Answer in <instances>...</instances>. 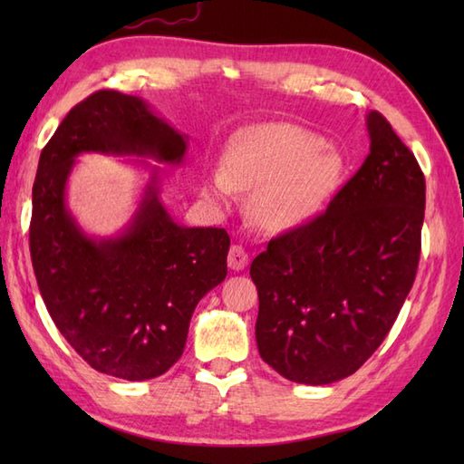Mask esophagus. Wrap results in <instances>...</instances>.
<instances>
[{"instance_id":"esophagus-1","label":"esophagus","mask_w":464,"mask_h":464,"mask_svg":"<svg viewBox=\"0 0 464 464\" xmlns=\"http://www.w3.org/2000/svg\"><path fill=\"white\" fill-rule=\"evenodd\" d=\"M247 261H249V257L241 245H233V247L229 249V255H227V265H229L233 271H241L247 267Z\"/></svg>"}]
</instances>
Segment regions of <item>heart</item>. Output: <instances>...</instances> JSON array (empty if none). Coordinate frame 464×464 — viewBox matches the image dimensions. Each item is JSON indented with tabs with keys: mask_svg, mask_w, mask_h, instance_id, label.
<instances>
[{
	"mask_svg": "<svg viewBox=\"0 0 464 464\" xmlns=\"http://www.w3.org/2000/svg\"><path fill=\"white\" fill-rule=\"evenodd\" d=\"M344 157L304 127L269 121L229 141L223 167L205 179V195L229 205L237 191H253L251 217L261 229L287 233L311 223L337 195Z\"/></svg>",
	"mask_w": 464,
	"mask_h": 464,
	"instance_id": "1",
	"label": "heart"
}]
</instances>
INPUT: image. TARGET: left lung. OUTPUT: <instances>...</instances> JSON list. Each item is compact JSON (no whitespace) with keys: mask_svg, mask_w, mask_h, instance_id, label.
I'll return each instance as SVG.
<instances>
[{"mask_svg":"<svg viewBox=\"0 0 464 464\" xmlns=\"http://www.w3.org/2000/svg\"><path fill=\"white\" fill-rule=\"evenodd\" d=\"M369 155L327 211L271 239L253 259L261 359L281 377L329 384L387 337L415 281L425 175L379 111L364 115Z\"/></svg>","mask_w":464,"mask_h":464,"instance_id":"obj_1","label":"left lung"}]
</instances>
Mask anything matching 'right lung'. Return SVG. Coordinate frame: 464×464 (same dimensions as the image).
Returning a JSON list of instances; mask_svg holds the SVG:
<instances>
[{
    "mask_svg": "<svg viewBox=\"0 0 464 464\" xmlns=\"http://www.w3.org/2000/svg\"><path fill=\"white\" fill-rule=\"evenodd\" d=\"M189 137L141 97L95 92L65 115L39 157L29 249L55 327L95 371L155 379L179 361L191 314L227 277L231 239L177 223L161 199V167L183 165ZM82 152L127 156L148 171L132 219L111 238L82 231L66 205Z\"/></svg>",
    "mask_w": 464,
    "mask_h": 464,
    "instance_id": "obj_1",
    "label": "right lung"
}]
</instances>
